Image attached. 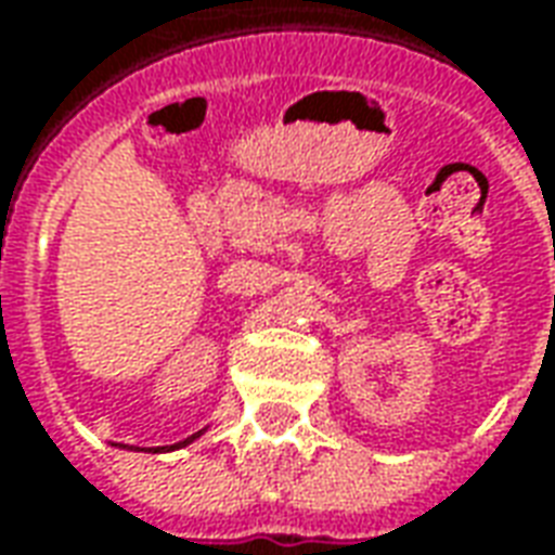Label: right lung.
I'll return each mask as SVG.
<instances>
[{
  "instance_id": "right-lung-1",
  "label": "right lung",
  "mask_w": 555,
  "mask_h": 555,
  "mask_svg": "<svg viewBox=\"0 0 555 555\" xmlns=\"http://www.w3.org/2000/svg\"><path fill=\"white\" fill-rule=\"evenodd\" d=\"M205 430H198V434H193V437H186L183 442H175V446H157V449H151V452H175V449H183V446H190V442H195L198 437H202Z\"/></svg>"
}]
</instances>
